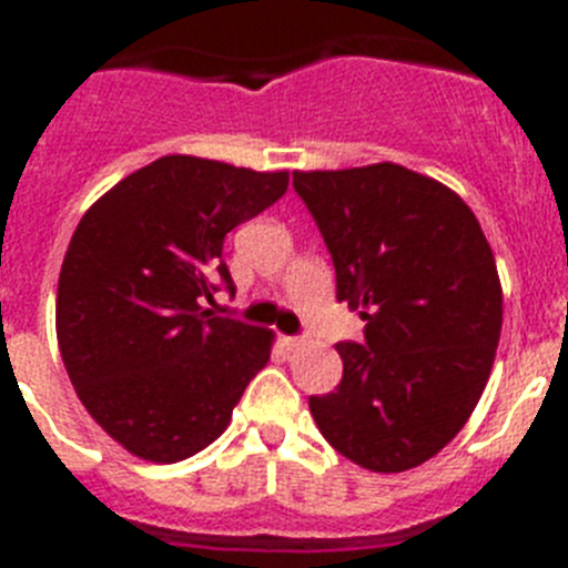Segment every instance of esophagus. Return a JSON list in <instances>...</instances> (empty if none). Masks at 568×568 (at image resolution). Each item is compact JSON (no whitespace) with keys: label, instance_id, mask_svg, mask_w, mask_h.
Returning <instances> with one entry per match:
<instances>
[{"label":"esophagus","instance_id":"obj_1","mask_svg":"<svg viewBox=\"0 0 568 568\" xmlns=\"http://www.w3.org/2000/svg\"><path fill=\"white\" fill-rule=\"evenodd\" d=\"M281 344L287 346V349H298V346L304 344V338H295V335H284V338H281Z\"/></svg>","mask_w":568,"mask_h":568}]
</instances>
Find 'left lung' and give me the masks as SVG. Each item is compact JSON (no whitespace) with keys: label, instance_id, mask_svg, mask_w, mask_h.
<instances>
[{"label":"left lung","instance_id":"left-lung-1","mask_svg":"<svg viewBox=\"0 0 568 568\" xmlns=\"http://www.w3.org/2000/svg\"><path fill=\"white\" fill-rule=\"evenodd\" d=\"M335 264V293L366 321L338 344L344 378L310 398L321 435L373 471L435 458L489 381L504 290L489 241L455 190L400 164L295 170Z\"/></svg>","mask_w":568,"mask_h":568}]
</instances>
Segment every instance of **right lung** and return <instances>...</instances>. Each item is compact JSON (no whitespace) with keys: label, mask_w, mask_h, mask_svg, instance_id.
<instances>
[{"label":"right lung","mask_w":568,"mask_h":568,"mask_svg":"<svg viewBox=\"0 0 568 568\" xmlns=\"http://www.w3.org/2000/svg\"><path fill=\"white\" fill-rule=\"evenodd\" d=\"M290 173L162 155L90 204L59 273L57 338L90 418L135 458L175 464L230 426L273 329L204 310L233 290L224 235L287 193Z\"/></svg>","instance_id":"1"}]
</instances>
